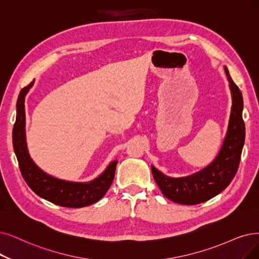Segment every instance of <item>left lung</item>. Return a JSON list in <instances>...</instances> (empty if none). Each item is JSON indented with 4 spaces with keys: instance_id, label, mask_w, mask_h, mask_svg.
Listing matches in <instances>:
<instances>
[{
    "instance_id": "1",
    "label": "left lung",
    "mask_w": 259,
    "mask_h": 259,
    "mask_svg": "<svg viewBox=\"0 0 259 259\" xmlns=\"http://www.w3.org/2000/svg\"><path fill=\"white\" fill-rule=\"evenodd\" d=\"M224 71L229 80L232 108L226 135L215 158L202 170L183 178L168 177L151 165L154 180L162 194L175 203L195 205L210 200L230 185L239 165L245 137L242 120L243 100L241 91L233 81L225 66Z\"/></svg>"
}]
</instances>
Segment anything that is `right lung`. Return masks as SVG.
<instances>
[{
    "label": "right lung",
    "mask_w": 259,
    "mask_h": 259,
    "mask_svg": "<svg viewBox=\"0 0 259 259\" xmlns=\"http://www.w3.org/2000/svg\"><path fill=\"white\" fill-rule=\"evenodd\" d=\"M33 85L34 80L20 91L17 101V119L13 130L14 150L24 181L40 198L64 207L79 208L98 202L110 187L118 160H112L98 178L86 183L60 180L41 170L30 157L26 143L24 102Z\"/></svg>",
    "instance_id": "obj_1"
}]
</instances>
